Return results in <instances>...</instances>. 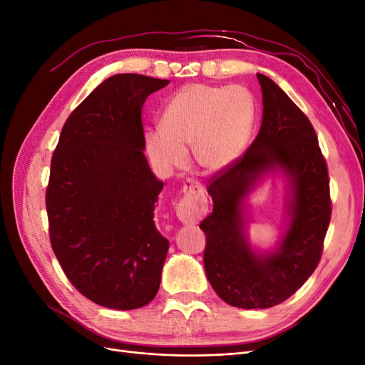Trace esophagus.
Here are the masks:
<instances>
[{
	"label": "esophagus",
	"mask_w": 365,
	"mask_h": 365,
	"mask_svg": "<svg viewBox=\"0 0 365 365\" xmlns=\"http://www.w3.org/2000/svg\"><path fill=\"white\" fill-rule=\"evenodd\" d=\"M182 193L181 201L176 205V216L185 225L197 224L208 208L204 187L197 181L189 180L184 185Z\"/></svg>",
	"instance_id": "34e87169"
}]
</instances>
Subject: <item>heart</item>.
Segmentation results:
<instances>
[{
	"mask_svg": "<svg viewBox=\"0 0 365 365\" xmlns=\"http://www.w3.org/2000/svg\"><path fill=\"white\" fill-rule=\"evenodd\" d=\"M256 123V102L244 86L187 85L165 106L161 128L148 129V155L163 170L180 169L190 146L196 168L217 173L244 152Z\"/></svg>",
	"mask_w": 365,
	"mask_h": 365,
	"instance_id": "b5f03b06",
	"label": "heart"
}]
</instances>
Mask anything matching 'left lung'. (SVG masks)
Instances as JSON below:
<instances>
[{
	"instance_id": "8db88e82",
	"label": "left lung",
	"mask_w": 365,
	"mask_h": 365,
	"mask_svg": "<svg viewBox=\"0 0 365 365\" xmlns=\"http://www.w3.org/2000/svg\"><path fill=\"white\" fill-rule=\"evenodd\" d=\"M257 79L260 130L244 155L210 180L213 212L200 225L210 284L225 303L242 309L272 307L302 288L322 259L332 213L327 165L314 126L268 76ZM277 170L292 187L289 228L277 249L259 253L246 237L245 200L264 174Z\"/></svg>"
}]
</instances>
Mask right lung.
<instances>
[{
  "instance_id": "1",
  "label": "right lung",
  "mask_w": 365,
  "mask_h": 365,
  "mask_svg": "<svg viewBox=\"0 0 365 365\" xmlns=\"http://www.w3.org/2000/svg\"><path fill=\"white\" fill-rule=\"evenodd\" d=\"M169 81L115 74L77 106L54 149L46 193L50 242L74 288L130 311L155 298L169 240L153 210L163 182L145 155L141 108Z\"/></svg>"
}]
</instances>
